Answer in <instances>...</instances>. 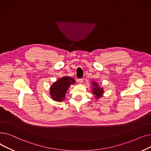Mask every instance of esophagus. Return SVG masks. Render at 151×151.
<instances>
[{
    "instance_id": "34e87169",
    "label": "esophagus",
    "mask_w": 151,
    "mask_h": 151,
    "mask_svg": "<svg viewBox=\"0 0 151 151\" xmlns=\"http://www.w3.org/2000/svg\"><path fill=\"white\" fill-rule=\"evenodd\" d=\"M77 82H78V83L81 84V83L83 82V79H82V78H79V79L77 80Z\"/></svg>"
}]
</instances>
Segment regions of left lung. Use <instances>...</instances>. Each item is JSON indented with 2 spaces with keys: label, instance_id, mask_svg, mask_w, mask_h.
<instances>
[{
  "label": "left lung",
  "instance_id": "8db88e82",
  "mask_svg": "<svg viewBox=\"0 0 151 151\" xmlns=\"http://www.w3.org/2000/svg\"><path fill=\"white\" fill-rule=\"evenodd\" d=\"M92 86H93V89H92V93L93 95L95 96L96 98H99L101 97L103 95V93H104V90L103 88H101L99 87L97 82H91Z\"/></svg>",
  "mask_w": 151,
  "mask_h": 151
}]
</instances>
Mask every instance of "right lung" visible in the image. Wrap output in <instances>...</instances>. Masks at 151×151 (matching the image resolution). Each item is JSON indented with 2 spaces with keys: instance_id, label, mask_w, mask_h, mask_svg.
<instances>
[{
  "instance_id": "add662e5",
  "label": "right lung",
  "mask_w": 151,
  "mask_h": 151,
  "mask_svg": "<svg viewBox=\"0 0 151 151\" xmlns=\"http://www.w3.org/2000/svg\"><path fill=\"white\" fill-rule=\"evenodd\" d=\"M74 83H76V81L73 78L68 76L61 77L50 87V96L54 101H62L65 99L66 93L70 85L74 84Z\"/></svg>"
}]
</instances>
